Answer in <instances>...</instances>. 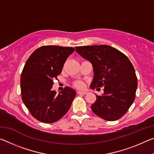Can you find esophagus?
Here are the masks:
<instances>
[{
	"instance_id": "esophagus-1",
	"label": "esophagus",
	"mask_w": 154,
	"mask_h": 154,
	"mask_svg": "<svg viewBox=\"0 0 154 154\" xmlns=\"http://www.w3.org/2000/svg\"><path fill=\"white\" fill-rule=\"evenodd\" d=\"M87 92H85V91H84V92H82V91H78L77 92V94H83V95H85L87 94Z\"/></svg>"
}]
</instances>
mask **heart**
<instances>
[{
  "label": "heart",
  "mask_w": 154,
  "mask_h": 154,
  "mask_svg": "<svg viewBox=\"0 0 154 154\" xmlns=\"http://www.w3.org/2000/svg\"><path fill=\"white\" fill-rule=\"evenodd\" d=\"M73 85L77 88H83L84 87V83L81 81H76L73 83Z\"/></svg>",
  "instance_id": "heart-1"
}]
</instances>
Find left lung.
<instances>
[{
  "instance_id": "8db88e82",
  "label": "left lung",
  "mask_w": 154,
  "mask_h": 154,
  "mask_svg": "<svg viewBox=\"0 0 154 154\" xmlns=\"http://www.w3.org/2000/svg\"><path fill=\"white\" fill-rule=\"evenodd\" d=\"M75 49L93 65L91 88L104 86L103 95H96L92 111L106 121L121 118L136 96L137 77L131 62L122 52L106 45L75 47Z\"/></svg>"
}]
</instances>
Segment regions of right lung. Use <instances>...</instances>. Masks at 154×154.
Here are the masks:
<instances>
[{"label": "right lung", "instance_id": "1", "mask_svg": "<svg viewBox=\"0 0 154 154\" xmlns=\"http://www.w3.org/2000/svg\"><path fill=\"white\" fill-rule=\"evenodd\" d=\"M71 47L45 45L31 54L22 72V99L31 115L46 124L61 119L71 107L76 92L65 87L58 94L52 90L53 79L61 73L66 58L73 53Z\"/></svg>", "mask_w": 154, "mask_h": 154}]
</instances>
